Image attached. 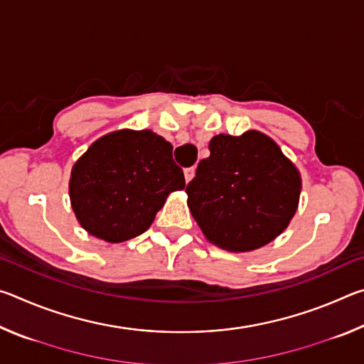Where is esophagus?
I'll return each mask as SVG.
<instances>
[{"instance_id": "esophagus-1", "label": "esophagus", "mask_w": 364, "mask_h": 364, "mask_svg": "<svg viewBox=\"0 0 364 364\" xmlns=\"http://www.w3.org/2000/svg\"><path fill=\"white\" fill-rule=\"evenodd\" d=\"M194 175H196V168L194 167H189V168L184 170V180H186V183H189L191 180H193Z\"/></svg>"}]
</instances>
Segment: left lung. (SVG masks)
I'll list each match as a JSON object with an SVG mask.
<instances>
[{
	"label": "left lung",
	"mask_w": 364,
	"mask_h": 364,
	"mask_svg": "<svg viewBox=\"0 0 364 364\" xmlns=\"http://www.w3.org/2000/svg\"><path fill=\"white\" fill-rule=\"evenodd\" d=\"M210 156L188 183V205L212 244L249 252L286 230L299 205L301 178L267 134H217Z\"/></svg>",
	"instance_id": "left-lung-1"
}]
</instances>
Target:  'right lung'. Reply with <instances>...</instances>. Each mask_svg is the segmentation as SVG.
<instances>
[{
    "mask_svg": "<svg viewBox=\"0 0 364 364\" xmlns=\"http://www.w3.org/2000/svg\"><path fill=\"white\" fill-rule=\"evenodd\" d=\"M173 146L151 130L104 134L72 167L69 194L91 236L123 242L152 225L170 193L186 186Z\"/></svg>",
    "mask_w": 364,
    "mask_h": 364,
    "instance_id": "obj_1",
    "label": "right lung"
}]
</instances>
